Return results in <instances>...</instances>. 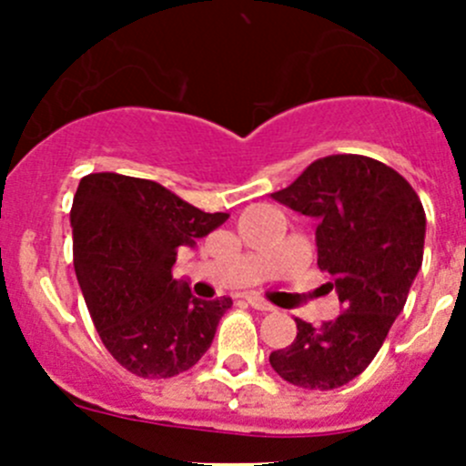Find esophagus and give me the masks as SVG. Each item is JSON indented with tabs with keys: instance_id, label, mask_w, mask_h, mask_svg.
Here are the masks:
<instances>
[{
	"instance_id": "1",
	"label": "esophagus",
	"mask_w": 466,
	"mask_h": 466,
	"mask_svg": "<svg viewBox=\"0 0 466 466\" xmlns=\"http://www.w3.org/2000/svg\"><path fill=\"white\" fill-rule=\"evenodd\" d=\"M243 299H246L252 309H257V311H275V307H272L270 302H266L263 298H259V295H246Z\"/></svg>"
}]
</instances>
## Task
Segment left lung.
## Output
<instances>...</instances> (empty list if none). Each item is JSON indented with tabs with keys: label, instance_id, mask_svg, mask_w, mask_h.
I'll return each instance as SVG.
<instances>
[{
	"label": "left lung",
	"instance_id": "8db88e82",
	"mask_svg": "<svg viewBox=\"0 0 466 466\" xmlns=\"http://www.w3.org/2000/svg\"><path fill=\"white\" fill-rule=\"evenodd\" d=\"M272 198L316 218L318 268L342 313L320 327L295 318L298 336L270 365L298 388H340L365 372L403 311L424 259V207L394 168L351 153L316 159Z\"/></svg>",
	"mask_w": 466,
	"mask_h": 466
}]
</instances>
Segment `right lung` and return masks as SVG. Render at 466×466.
Here are the masks:
<instances>
[{
  "instance_id": "1",
  "label": "right lung",
  "mask_w": 466,
  "mask_h": 466,
  "mask_svg": "<svg viewBox=\"0 0 466 466\" xmlns=\"http://www.w3.org/2000/svg\"><path fill=\"white\" fill-rule=\"evenodd\" d=\"M167 187L121 173H89L72 205L74 270L112 359L142 379H171L200 360L229 298L198 299L173 279L177 248L228 220Z\"/></svg>"
}]
</instances>
